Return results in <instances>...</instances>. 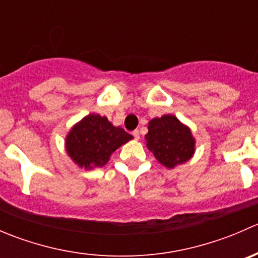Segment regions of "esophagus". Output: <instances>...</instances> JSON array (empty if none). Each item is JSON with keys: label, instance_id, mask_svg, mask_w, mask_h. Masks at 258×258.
Returning <instances> with one entry per match:
<instances>
[{"label": "esophagus", "instance_id": "34e87169", "mask_svg": "<svg viewBox=\"0 0 258 258\" xmlns=\"http://www.w3.org/2000/svg\"><path fill=\"white\" fill-rule=\"evenodd\" d=\"M132 135H134L135 140H137V141H139V140H140V131H139V130H135V131L132 132Z\"/></svg>", "mask_w": 258, "mask_h": 258}]
</instances>
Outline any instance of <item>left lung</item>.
Here are the masks:
<instances>
[{
  "mask_svg": "<svg viewBox=\"0 0 258 258\" xmlns=\"http://www.w3.org/2000/svg\"><path fill=\"white\" fill-rule=\"evenodd\" d=\"M145 142L156 160L168 170L191 160L196 151V140L191 128L173 114L155 117L148 122Z\"/></svg>",
  "mask_w": 258,
  "mask_h": 258,
  "instance_id": "8db88e82",
  "label": "left lung"
}]
</instances>
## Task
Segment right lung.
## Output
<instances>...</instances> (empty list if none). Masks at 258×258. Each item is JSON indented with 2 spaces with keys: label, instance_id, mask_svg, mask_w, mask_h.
I'll list each match as a JSON object with an SVG mask.
<instances>
[{
  "label": "right lung",
  "instance_id": "add662e5",
  "mask_svg": "<svg viewBox=\"0 0 258 258\" xmlns=\"http://www.w3.org/2000/svg\"><path fill=\"white\" fill-rule=\"evenodd\" d=\"M132 139V135L113 126L106 116L90 113L71 127L64 148L75 165L88 171L103 167L114 151Z\"/></svg>",
  "mask_w": 258,
  "mask_h": 258
}]
</instances>
